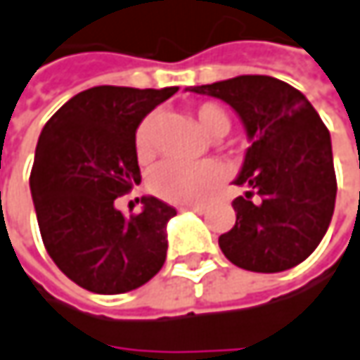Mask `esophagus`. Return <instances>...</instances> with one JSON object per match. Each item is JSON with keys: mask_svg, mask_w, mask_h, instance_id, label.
<instances>
[{"mask_svg": "<svg viewBox=\"0 0 360 360\" xmlns=\"http://www.w3.org/2000/svg\"><path fill=\"white\" fill-rule=\"evenodd\" d=\"M181 210H191V212H198V214L206 212V208H204V206H183Z\"/></svg>", "mask_w": 360, "mask_h": 360, "instance_id": "34e87169", "label": "esophagus"}]
</instances>
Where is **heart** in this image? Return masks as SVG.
I'll list each match as a JSON object with an SVG mask.
<instances>
[{
  "mask_svg": "<svg viewBox=\"0 0 360 360\" xmlns=\"http://www.w3.org/2000/svg\"><path fill=\"white\" fill-rule=\"evenodd\" d=\"M193 119L204 136L222 138L229 131V117L212 103L198 105L193 109ZM154 129H156V115H148L136 131V152L142 160H148L154 152ZM222 179V169L214 160H204L195 165H187L179 160H165L152 173L148 185L150 189L173 204H195L204 200L218 181Z\"/></svg>",
  "mask_w": 360,
  "mask_h": 360,
  "instance_id": "b5f03b06",
  "label": "heart"
}]
</instances>
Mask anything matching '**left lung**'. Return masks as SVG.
Here are the masks:
<instances>
[{
  "mask_svg": "<svg viewBox=\"0 0 360 360\" xmlns=\"http://www.w3.org/2000/svg\"><path fill=\"white\" fill-rule=\"evenodd\" d=\"M220 98L239 115L249 148L233 181L235 226L218 245L249 272L299 266L323 239L336 204L332 140L303 92L272 76H237L185 88Z\"/></svg>",
  "mask_w": 360,
  "mask_h": 360,
  "instance_id": "8db88e82",
  "label": "left lung"
}]
</instances>
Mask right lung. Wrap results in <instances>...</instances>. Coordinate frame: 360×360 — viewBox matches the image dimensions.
<instances>
[{"label":"right lung","mask_w":360,"mask_h":360,"mask_svg":"<svg viewBox=\"0 0 360 360\" xmlns=\"http://www.w3.org/2000/svg\"><path fill=\"white\" fill-rule=\"evenodd\" d=\"M179 88L94 86L70 98L39 136L30 193L43 243L57 268L96 295H121L158 274L175 208L142 198L125 216L115 200L140 183L136 131Z\"/></svg>","instance_id":"right-lung-1"}]
</instances>
